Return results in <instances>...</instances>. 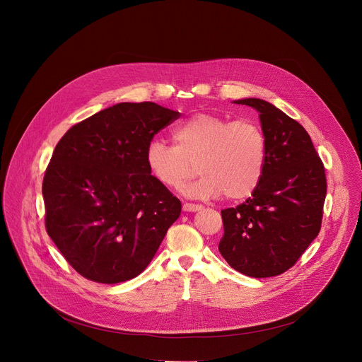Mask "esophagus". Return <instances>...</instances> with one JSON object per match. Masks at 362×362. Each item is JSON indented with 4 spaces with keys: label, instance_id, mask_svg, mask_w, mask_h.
Masks as SVG:
<instances>
[{
    "label": "esophagus",
    "instance_id": "1",
    "mask_svg": "<svg viewBox=\"0 0 362 362\" xmlns=\"http://www.w3.org/2000/svg\"><path fill=\"white\" fill-rule=\"evenodd\" d=\"M203 206L202 204H194V203H183V210L185 211H199L202 210Z\"/></svg>",
    "mask_w": 362,
    "mask_h": 362
}]
</instances>
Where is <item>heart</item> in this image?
<instances>
[{
  "instance_id": "obj_1",
  "label": "heart",
  "mask_w": 362,
  "mask_h": 362,
  "mask_svg": "<svg viewBox=\"0 0 362 362\" xmlns=\"http://www.w3.org/2000/svg\"><path fill=\"white\" fill-rule=\"evenodd\" d=\"M176 145L151 141L146 165L152 176L170 189L182 187L197 168L202 179L186 189L190 196L228 200L250 197L259 186L267 163V138L261 127L248 118L200 112L173 131Z\"/></svg>"
}]
</instances>
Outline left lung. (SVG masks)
Wrapping results in <instances>:
<instances>
[{
	"label": "left lung",
	"mask_w": 362,
	"mask_h": 362,
	"mask_svg": "<svg viewBox=\"0 0 362 362\" xmlns=\"http://www.w3.org/2000/svg\"><path fill=\"white\" fill-rule=\"evenodd\" d=\"M259 112L267 163L257 190L221 210L218 251L235 271L269 278L292 268L319 235L327 193L325 165L308 131L268 101H235Z\"/></svg>",
	"instance_id": "left-lung-1"
}]
</instances>
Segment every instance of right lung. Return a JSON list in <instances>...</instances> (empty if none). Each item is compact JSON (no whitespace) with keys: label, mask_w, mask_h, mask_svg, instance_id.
Wrapping results in <instances>:
<instances>
[{"label":"right lung","mask_w":362,"mask_h":362,"mask_svg":"<svg viewBox=\"0 0 362 362\" xmlns=\"http://www.w3.org/2000/svg\"><path fill=\"white\" fill-rule=\"evenodd\" d=\"M179 117L151 101L119 103L57 142L42 183L45 227L86 279L112 285L138 276L179 218L180 200L146 165L149 142Z\"/></svg>","instance_id":"1"}]
</instances>
